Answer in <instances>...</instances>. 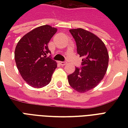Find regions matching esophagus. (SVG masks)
Masks as SVG:
<instances>
[{
    "instance_id": "obj_1",
    "label": "esophagus",
    "mask_w": 128,
    "mask_h": 128,
    "mask_svg": "<svg viewBox=\"0 0 128 128\" xmlns=\"http://www.w3.org/2000/svg\"><path fill=\"white\" fill-rule=\"evenodd\" d=\"M59 64H60L61 66H65L67 63L66 62H59Z\"/></svg>"
}]
</instances>
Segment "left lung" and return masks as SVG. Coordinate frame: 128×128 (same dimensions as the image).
Returning a JSON list of instances; mask_svg holds the SVG:
<instances>
[{
	"label": "left lung",
	"instance_id": "obj_1",
	"mask_svg": "<svg viewBox=\"0 0 128 128\" xmlns=\"http://www.w3.org/2000/svg\"><path fill=\"white\" fill-rule=\"evenodd\" d=\"M69 32L76 42L77 52L83 59L82 68H75L68 80L75 90L84 93L95 88L104 79L109 56L104 42L94 34L81 28Z\"/></svg>",
	"mask_w": 128,
	"mask_h": 128
}]
</instances>
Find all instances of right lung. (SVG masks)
I'll use <instances>...</instances> for the list:
<instances>
[{
  "instance_id": "add662e5",
  "label": "right lung",
  "mask_w": 128,
  "mask_h": 128,
  "mask_svg": "<svg viewBox=\"0 0 128 128\" xmlns=\"http://www.w3.org/2000/svg\"><path fill=\"white\" fill-rule=\"evenodd\" d=\"M58 29L42 25L33 29L21 38L16 46V66L29 86L40 88L50 83L57 62L47 57L50 53L48 43Z\"/></svg>"
}]
</instances>
